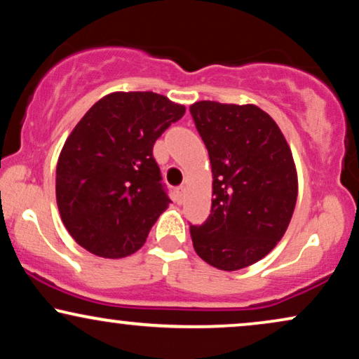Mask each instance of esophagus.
Listing matches in <instances>:
<instances>
[{"instance_id": "esophagus-1", "label": "esophagus", "mask_w": 359, "mask_h": 359, "mask_svg": "<svg viewBox=\"0 0 359 359\" xmlns=\"http://www.w3.org/2000/svg\"><path fill=\"white\" fill-rule=\"evenodd\" d=\"M184 192H185V189H184V187H179V189H175V202H177V203H182Z\"/></svg>"}]
</instances>
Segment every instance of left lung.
Instances as JSON below:
<instances>
[{
  "label": "left lung",
  "mask_w": 359,
  "mask_h": 359,
  "mask_svg": "<svg viewBox=\"0 0 359 359\" xmlns=\"http://www.w3.org/2000/svg\"><path fill=\"white\" fill-rule=\"evenodd\" d=\"M212 165V210L190 225L197 255L224 271L250 266L276 247L292 220L298 174L276 122L255 104L190 106Z\"/></svg>",
  "instance_id": "8db88e82"
}]
</instances>
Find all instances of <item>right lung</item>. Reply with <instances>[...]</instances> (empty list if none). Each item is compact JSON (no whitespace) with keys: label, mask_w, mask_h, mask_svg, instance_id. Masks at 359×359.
Segmentation results:
<instances>
[{"label":"right lung","mask_w":359,"mask_h":359,"mask_svg":"<svg viewBox=\"0 0 359 359\" xmlns=\"http://www.w3.org/2000/svg\"><path fill=\"white\" fill-rule=\"evenodd\" d=\"M185 106L156 93H111L67 135L56 165V202L67 232L102 258L133 255L169 207L154 142Z\"/></svg>","instance_id":"add662e5"}]
</instances>
